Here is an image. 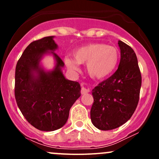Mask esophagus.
<instances>
[{"instance_id":"esophagus-1","label":"esophagus","mask_w":159,"mask_h":159,"mask_svg":"<svg viewBox=\"0 0 159 159\" xmlns=\"http://www.w3.org/2000/svg\"><path fill=\"white\" fill-rule=\"evenodd\" d=\"M90 92V90L87 88H85V87H81V93L82 95H84V94H87L88 93Z\"/></svg>"}]
</instances>
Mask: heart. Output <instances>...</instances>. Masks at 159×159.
I'll return each instance as SVG.
<instances>
[{"mask_svg": "<svg viewBox=\"0 0 159 159\" xmlns=\"http://www.w3.org/2000/svg\"><path fill=\"white\" fill-rule=\"evenodd\" d=\"M74 60L65 57L66 64L70 69L77 70L78 63L86 64L90 77L104 79L113 74L120 61L118 49L103 43H90L76 49L73 53Z\"/></svg>", "mask_w": 159, "mask_h": 159, "instance_id": "1", "label": "heart"}]
</instances>
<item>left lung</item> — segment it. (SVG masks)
<instances>
[{
  "label": "left lung",
  "mask_w": 159,
  "mask_h": 159,
  "mask_svg": "<svg viewBox=\"0 0 159 159\" xmlns=\"http://www.w3.org/2000/svg\"><path fill=\"white\" fill-rule=\"evenodd\" d=\"M118 69L92 91L91 121L97 129L107 131L120 127L132 117L138 102L141 74L134 50L122 41Z\"/></svg>",
  "instance_id": "obj_1"
}]
</instances>
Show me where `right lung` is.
Returning <instances> with one entry per match:
<instances>
[{
  "instance_id": "add662e5",
  "label": "right lung",
  "mask_w": 159,
  "mask_h": 159,
  "mask_svg": "<svg viewBox=\"0 0 159 159\" xmlns=\"http://www.w3.org/2000/svg\"><path fill=\"white\" fill-rule=\"evenodd\" d=\"M53 37L32 42L18 61L15 75L18 107L30 125L45 132L65 125L71 107L81 96L80 84L66 80L62 73L64 63L53 52L57 48ZM48 50L54 54L57 65L54 70L46 73L39 67V61Z\"/></svg>"
}]
</instances>
